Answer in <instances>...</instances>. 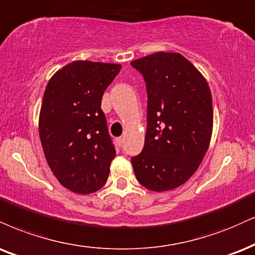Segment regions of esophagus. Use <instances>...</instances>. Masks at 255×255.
I'll return each instance as SVG.
<instances>
[{
	"label": "esophagus",
	"instance_id": "1",
	"mask_svg": "<svg viewBox=\"0 0 255 255\" xmlns=\"http://www.w3.org/2000/svg\"><path fill=\"white\" fill-rule=\"evenodd\" d=\"M116 142H118L119 146H122V145H124V137H122V136L118 137V139H116Z\"/></svg>",
	"mask_w": 255,
	"mask_h": 255
}]
</instances>
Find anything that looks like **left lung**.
Listing matches in <instances>:
<instances>
[{"instance_id":"1","label":"left lung","mask_w":255,"mask_h":255,"mask_svg":"<svg viewBox=\"0 0 255 255\" xmlns=\"http://www.w3.org/2000/svg\"><path fill=\"white\" fill-rule=\"evenodd\" d=\"M146 82L145 146L131 158L141 185L167 191L197 170L213 133V98L205 78L179 53L157 52L131 61Z\"/></svg>"}]
</instances>
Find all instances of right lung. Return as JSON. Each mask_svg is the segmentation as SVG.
Instances as JSON below:
<instances>
[{
    "label": "right lung",
    "mask_w": 255,
    "mask_h": 255,
    "mask_svg": "<svg viewBox=\"0 0 255 255\" xmlns=\"http://www.w3.org/2000/svg\"><path fill=\"white\" fill-rule=\"evenodd\" d=\"M120 70V64L76 60L54 73L45 89L42 149L59 183L76 194H93L108 179L116 151L101 102Z\"/></svg>",
    "instance_id": "add662e5"
}]
</instances>
